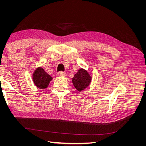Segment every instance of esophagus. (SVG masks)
I'll use <instances>...</instances> for the list:
<instances>
[{
    "label": "esophagus",
    "mask_w": 146,
    "mask_h": 146,
    "mask_svg": "<svg viewBox=\"0 0 146 146\" xmlns=\"http://www.w3.org/2000/svg\"><path fill=\"white\" fill-rule=\"evenodd\" d=\"M58 74V76L60 77H64L66 76L65 72H59Z\"/></svg>",
    "instance_id": "1"
}]
</instances>
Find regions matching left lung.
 <instances>
[{
    "label": "left lung",
    "mask_w": 146,
    "mask_h": 146,
    "mask_svg": "<svg viewBox=\"0 0 146 146\" xmlns=\"http://www.w3.org/2000/svg\"><path fill=\"white\" fill-rule=\"evenodd\" d=\"M91 81V77L88 73L86 70L80 69L74 75L72 78V83L74 87L78 91L85 90L89 86Z\"/></svg>",
    "instance_id": "8db88e82"
}]
</instances>
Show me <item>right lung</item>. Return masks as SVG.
<instances>
[{
	"mask_svg": "<svg viewBox=\"0 0 146 146\" xmlns=\"http://www.w3.org/2000/svg\"><path fill=\"white\" fill-rule=\"evenodd\" d=\"M52 77L42 68H38L33 74V80L35 85L39 89L46 88Z\"/></svg>",
	"mask_w": 146,
	"mask_h": 146,
	"instance_id": "1",
	"label": "right lung"
}]
</instances>
